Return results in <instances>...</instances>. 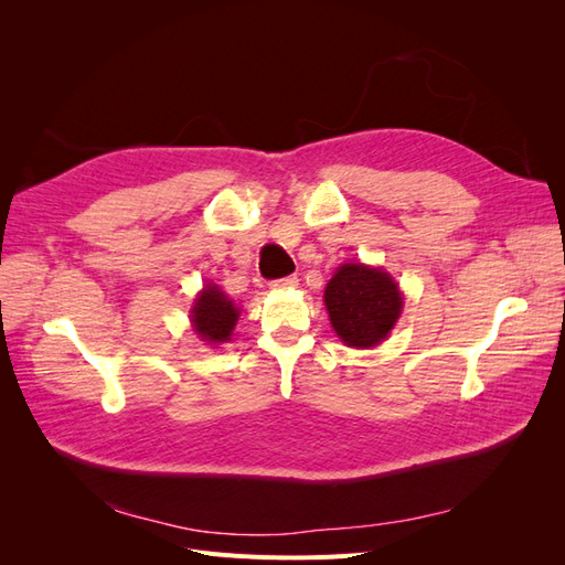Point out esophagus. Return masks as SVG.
Masks as SVG:
<instances>
[{
    "instance_id": "1",
    "label": "esophagus",
    "mask_w": 565,
    "mask_h": 565,
    "mask_svg": "<svg viewBox=\"0 0 565 565\" xmlns=\"http://www.w3.org/2000/svg\"><path fill=\"white\" fill-rule=\"evenodd\" d=\"M299 285V278L297 276H287V278H280V280H273L270 287L273 289H292Z\"/></svg>"
}]
</instances>
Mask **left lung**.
I'll list each match as a JSON object with an SVG mask.
<instances>
[{"label": "left lung", "mask_w": 565, "mask_h": 565, "mask_svg": "<svg viewBox=\"0 0 565 565\" xmlns=\"http://www.w3.org/2000/svg\"><path fill=\"white\" fill-rule=\"evenodd\" d=\"M324 306L347 347L372 349L382 344L401 318L403 295L384 268L353 262L337 268L324 287Z\"/></svg>", "instance_id": "left-lung-1"}]
</instances>
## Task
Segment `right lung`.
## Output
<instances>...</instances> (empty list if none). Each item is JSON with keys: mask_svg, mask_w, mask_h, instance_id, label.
Wrapping results in <instances>:
<instances>
[{"mask_svg": "<svg viewBox=\"0 0 565 565\" xmlns=\"http://www.w3.org/2000/svg\"><path fill=\"white\" fill-rule=\"evenodd\" d=\"M237 316H241V309L212 282L202 287L191 309L193 330L207 344H224V341H228Z\"/></svg>", "mask_w": 565, "mask_h": 565, "instance_id": "add662e5", "label": "right lung"}]
</instances>
